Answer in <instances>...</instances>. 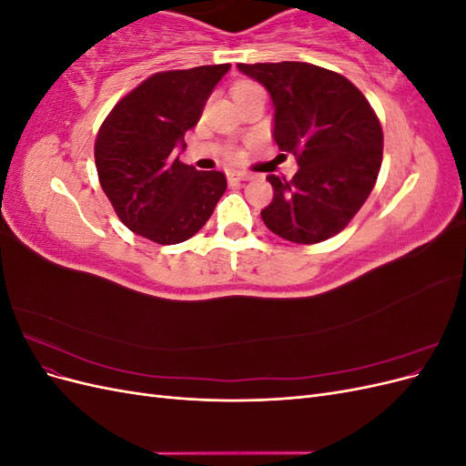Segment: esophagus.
<instances>
[{"mask_svg": "<svg viewBox=\"0 0 466 466\" xmlns=\"http://www.w3.org/2000/svg\"><path fill=\"white\" fill-rule=\"evenodd\" d=\"M248 177L245 175V173H231L229 177H228V180H229V185H237V182H243V180H247Z\"/></svg>", "mask_w": 466, "mask_h": 466, "instance_id": "34e87169", "label": "esophagus"}]
</instances>
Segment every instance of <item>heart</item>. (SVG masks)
<instances>
[{
  "label": "heart",
  "mask_w": 466,
  "mask_h": 466,
  "mask_svg": "<svg viewBox=\"0 0 466 466\" xmlns=\"http://www.w3.org/2000/svg\"><path fill=\"white\" fill-rule=\"evenodd\" d=\"M252 93H262V87L258 86V83L250 81V79H237L231 86V95L235 101H238V98H243V96H248Z\"/></svg>",
  "instance_id": "heart-1"
}]
</instances>
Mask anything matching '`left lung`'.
Listing matches in <instances>:
<instances>
[{"mask_svg":"<svg viewBox=\"0 0 466 466\" xmlns=\"http://www.w3.org/2000/svg\"><path fill=\"white\" fill-rule=\"evenodd\" d=\"M270 91L274 139L299 168L293 178L268 175L274 188L260 211L272 233L315 245L340 233L375 187L383 128L363 93L344 76L307 62L238 64Z\"/></svg>","mask_w":466,"mask_h":466,"instance_id":"left-lung-1","label":"left lung"}]
</instances>
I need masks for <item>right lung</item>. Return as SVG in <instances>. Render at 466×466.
Wrapping results in <instances>:
<instances>
[{"label": "right lung", "instance_id": "1", "mask_svg": "<svg viewBox=\"0 0 466 466\" xmlns=\"http://www.w3.org/2000/svg\"><path fill=\"white\" fill-rule=\"evenodd\" d=\"M231 64L149 76L108 112L95 139L98 182L130 231L177 245L198 233L228 188L219 171L178 159L185 134Z\"/></svg>", "mask_w": 466, "mask_h": 466}]
</instances>
